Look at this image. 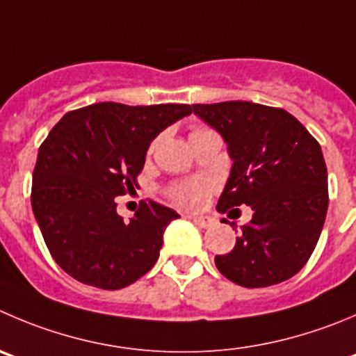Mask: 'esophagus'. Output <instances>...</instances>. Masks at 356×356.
<instances>
[{
	"mask_svg": "<svg viewBox=\"0 0 356 356\" xmlns=\"http://www.w3.org/2000/svg\"><path fill=\"white\" fill-rule=\"evenodd\" d=\"M188 218H191L194 223H197L199 227H204V229H206V227L213 225V218H211V216H208V215H201V216L192 215V216H188Z\"/></svg>",
	"mask_w": 356,
	"mask_h": 356,
	"instance_id": "obj_1",
	"label": "esophagus"
}]
</instances>
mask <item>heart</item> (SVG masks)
I'll list each match as a JSON object with an SVG mask.
<instances>
[{
    "label": "heart",
    "instance_id": "heart-1",
    "mask_svg": "<svg viewBox=\"0 0 356 356\" xmlns=\"http://www.w3.org/2000/svg\"><path fill=\"white\" fill-rule=\"evenodd\" d=\"M211 191V184L206 180H188L176 185L171 195L176 202L185 208H199L206 201V195Z\"/></svg>",
    "mask_w": 356,
    "mask_h": 356
}]
</instances>
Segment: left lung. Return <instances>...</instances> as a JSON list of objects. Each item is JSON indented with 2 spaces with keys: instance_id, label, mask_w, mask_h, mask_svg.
Instances as JSON below:
<instances>
[{
  "instance_id": "8db88e82",
  "label": "left lung",
  "mask_w": 356,
  "mask_h": 356,
  "mask_svg": "<svg viewBox=\"0 0 356 356\" xmlns=\"http://www.w3.org/2000/svg\"><path fill=\"white\" fill-rule=\"evenodd\" d=\"M192 111L218 131L232 159L216 209H253L232 252L215 257L216 267L246 289L286 282L309 260L327 216L320 143L282 108L225 101L192 104Z\"/></svg>"
}]
</instances>
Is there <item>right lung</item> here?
Segmentation results:
<instances>
[{
	"label": "right lung",
	"mask_w": 356,
	"mask_h": 356,
	"mask_svg": "<svg viewBox=\"0 0 356 356\" xmlns=\"http://www.w3.org/2000/svg\"><path fill=\"white\" fill-rule=\"evenodd\" d=\"M191 113V104L97 103L54 125L38 150L31 206L50 255L76 282L118 290L157 262L165 227L180 215L148 201L125 222L115 197L138 187L159 133Z\"/></svg>",
	"instance_id": "1"
}]
</instances>
